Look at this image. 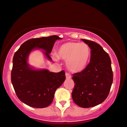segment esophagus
<instances>
[{"label":"esophagus","mask_w":127,"mask_h":127,"mask_svg":"<svg viewBox=\"0 0 127 127\" xmlns=\"http://www.w3.org/2000/svg\"><path fill=\"white\" fill-rule=\"evenodd\" d=\"M65 77H66V78H67V79H70V78H71V75H70V74H68V73H65Z\"/></svg>","instance_id":"34e87169"}]
</instances>
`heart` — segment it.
Masks as SVG:
<instances>
[{"mask_svg":"<svg viewBox=\"0 0 127 127\" xmlns=\"http://www.w3.org/2000/svg\"><path fill=\"white\" fill-rule=\"evenodd\" d=\"M57 56L66 61V66L70 71L79 73L83 71L89 64L91 49L86 43L70 41L58 48Z\"/></svg>","mask_w":127,"mask_h":127,"instance_id":"b5f03b06","label":"heart"}]
</instances>
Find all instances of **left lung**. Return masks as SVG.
I'll return each mask as SVG.
<instances>
[{"instance_id":"8db88e82","label":"left lung","mask_w":127,"mask_h":127,"mask_svg":"<svg viewBox=\"0 0 127 127\" xmlns=\"http://www.w3.org/2000/svg\"><path fill=\"white\" fill-rule=\"evenodd\" d=\"M91 49L90 62L84 70L73 74V101L83 108L102 103L108 97L113 81L111 62L108 54L94 41L81 39Z\"/></svg>"}]
</instances>
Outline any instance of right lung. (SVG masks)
I'll return each mask as SVG.
<instances>
[{"label": "right lung", "instance_id": "right-lung-1", "mask_svg": "<svg viewBox=\"0 0 127 127\" xmlns=\"http://www.w3.org/2000/svg\"><path fill=\"white\" fill-rule=\"evenodd\" d=\"M56 35L32 38L25 41L14 53L11 81L16 94L22 102L34 108H45L52 103L56 90L65 80V72H50L47 69L36 70L28 62L32 50L42 49L47 59L52 60L55 41L61 39Z\"/></svg>", "mask_w": 127, "mask_h": 127}]
</instances>
